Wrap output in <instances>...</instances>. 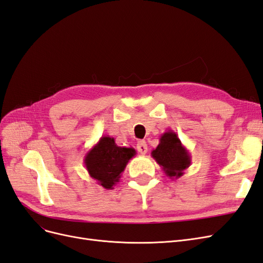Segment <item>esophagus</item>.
<instances>
[{"mask_svg": "<svg viewBox=\"0 0 263 263\" xmlns=\"http://www.w3.org/2000/svg\"><path fill=\"white\" fill-rule=\"evenodd\" d=\"M137 150H138V153L140 155H146L147 154L148 147H147V144H146L145 140H139L137 142Z\"/></svg>", "mask_w": 263, "mask_h": 263, "instance_id": "obj_1", "label": "esophagus"}]
</instances>
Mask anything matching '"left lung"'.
Here are the masks:
<instances>
[{
  "instance_id": "1",
  "label": "left lung",
  "mask_w": 263,
  "mask_h": 263,
  "mask_svg": "<svg viewBox=\"0 0 263 263\" xmlns=\"http://www.w3.org/2000/svg\"><path fill=\"white\" fill-rule=\"evenodd\" d=\"M151 156L170 179L182 177L191 164L189 150L182 145L178 135L173 130L161 135L159 145L151 151Z\"/></svg>"
}]
</instances>
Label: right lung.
Masks as SVG:
<instances>
[{
  "label": "right lung",
  "mask_w": 263,
  "mask_h": 263,
  "mask_svg": "<svg viewBox=\"0 0 263 263\" xmlns=\"http://www.w3.org/2000/svg\"><path fill=\"white\" fill-rule=\"evenodd\" d=\"M136 155L134 148L119 147L112 137L103 136L84 157V165L90 177L106 190L119 182L127 163Z\"/></svg>",
  "instance_id": "right-lung-1"
}]
</instances>
